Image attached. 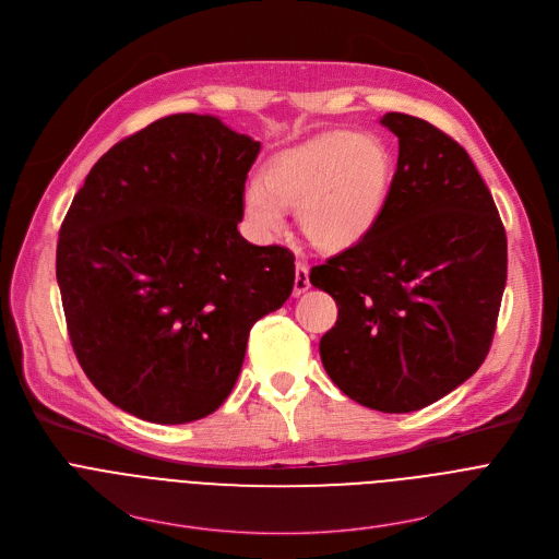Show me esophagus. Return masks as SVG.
<instances>
[{"label":"esophagus","mask_w":559,"mask_h":559,"mask_svg":"<svg viewBox=\"0 0 559 559\" xmlns=\"http://www.w3.org/2000/svg\"><path fill=\"white\" fill-rule=\"evenodd\" d=\"M309 289V267L305 263H296L294 270V294L300 296Z\"/></svg>","instance_id":"1"}]
</instances>
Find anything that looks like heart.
<instances>
[{"label": "heart", "mask_w": 559, "mask_h": 559, "mask_svg": "<svg viewBox=\"0 0 559 559\" xmlns=\"http://www.w3.org/2000/svg\"><path fill=\"white\" fill-rule=\"evenodd\" d=\"M261 181L246 186L241 214L250 234L270 241L287 225L285 207H298L309 243L325 252L358 246L380 223L393 156L373 134L332 130L274 154Z\"/></svg>", "instance_id": "1"}]
</instances>
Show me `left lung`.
<instances>
[{"label":"left lung","mask_w":559,"mask_h":559,"mask_svg":"<svg viewBox=\"0 0 559 559\" xmlns=\"http://www.w3.org/2000/svg\"><path fill=\"white\" fill-rule=\"evenodd\" d=\"M380 123L397 136L384 214L309 281L338 305L321 338L334 384L362 407L409 414L485 362L507 285V234L457 141L403 112Z\"/></svg>","instance_id":"left-lung-1"}]
</instances>
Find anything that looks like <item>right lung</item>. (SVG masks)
I'll list each match as a JSON object with an SVG mask.
<instances>
[{
  "mask_svg": "<svg viewBox=\"0 0 559 559\" xmlns=\"http://www.w3.org/2000/svg\"><path fill=\"white\" fill-rule=\"evenodd\" d=\"M261 143L212 115H170L112 145L59 229L57 283L79 365L147 423L216 412L252 325L294 287V254L238 231Z\"/></svg>",
  "mask_w": 559,
  "mask_h": 559,
  "instance_id": "1",
  "label": "right lung"
}]
</instances>
